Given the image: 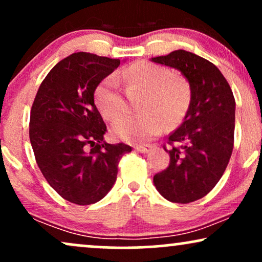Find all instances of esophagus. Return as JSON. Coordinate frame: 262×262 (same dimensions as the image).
<instances>
[{"instance_id": "1", "label": "esophagus", "mask_w": 262, "mask_h": 262, "mask_svg": "<svg viewBox=\"0 0 262 262\" xmlns=\"http://www.w3.org/2000/svg\"><path fill=\"white\" fill-rule=\"evenodd\" d=\"M134 150L138 151V152H141V154H144V152L150 151L151 146H150V145H137V146H134Z\"/></svg>"}]
</instances>
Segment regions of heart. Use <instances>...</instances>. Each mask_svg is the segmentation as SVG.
<instances>
[{
    "label": "heart",
    "mask_w": 262,
    "mask_h": 262,
    "mask_svg": "<svg viewBox=\"0 0 262 262\" xmlns=\"http://www.w3.org/2000/svg\"><path fill=\"white\" fill-rule=\"evenodd\" d=\"M120 78L129 85L145 89L139 102L140 114L128 115L112 125V134L128 142H144L165 128H173L184 120L190 107L192 91L183 76L150 61H135L125 70L105 77L94 93L95 104L107 121L117 120L125 110L120 91Z\"/></svg>",
    "instance_id": "heart-1"
}]
</instances>
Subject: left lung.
Here are the masks:
<instances>
[{
    "mask_svg": "<svg viewBox=\"0 0 262 262\" xmlns=\"http://www.w3.org/2000/svg\"><path fill=\"white\" fill-rule=\"evenodd\" d=\"M152 61L181 71L190 82V107L180 127L167 139L169 165L154 177L165 200L186 204L204 197L223 177L233 150L234 101L219 69L193 53L171 52Z\"/></svg>",
    "mask_w": 262,
    "mask_h": 262,
    "instance_id": "8db88e82",
    "label": "left lung"
}]
</instances>
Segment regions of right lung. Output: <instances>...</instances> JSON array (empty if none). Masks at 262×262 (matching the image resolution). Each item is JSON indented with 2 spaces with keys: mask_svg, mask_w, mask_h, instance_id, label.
<instances>
[{
  "mask_svg": "<svg viewBox=\"0 0 262 262\" xmlns=\"http://www.w3.org/2000/svg\"><path fill=\"white\" fill-rule=\"evenodd\" d=\"M118 59L78 52L62 59L43 79L30 112L29 135L36 163L64 200L97 203L117 179L129 145L107 144L94 104L98 84L118 68Z\"/></svg>",
  "mask_w": 262,
  "mask_h": 262,
  "instance_id": "obj_1",
  "label": "right lung"
}]
</instances>
